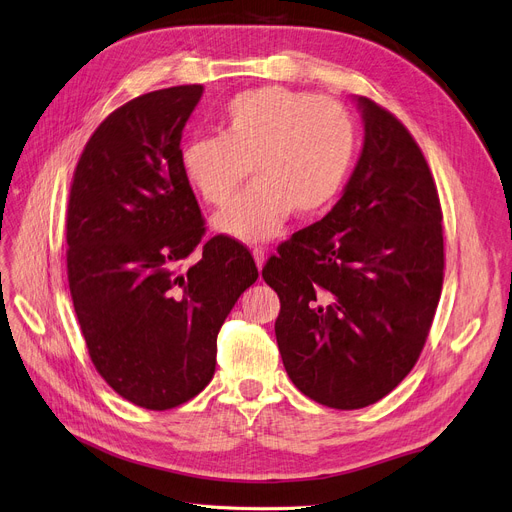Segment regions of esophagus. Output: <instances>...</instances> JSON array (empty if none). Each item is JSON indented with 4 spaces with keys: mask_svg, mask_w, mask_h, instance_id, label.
Segmentation results:
<instances>
[{
    "mask_svg": "<svg viewBox=\"0 0 512 512\" xmlns=\"http://www.w3.org/2000/svg\"><path fill=\"white\" fill-rule=\"evenodd\" d=\"M253 259L257 263V268L261 270L263 263H266V251H263V249H253Z\"/></svg>",
    "mask_w": 512,
    "mask_h": 512,
    "instance_id": "1",
    "label": "esophagus"
}]
</instances>
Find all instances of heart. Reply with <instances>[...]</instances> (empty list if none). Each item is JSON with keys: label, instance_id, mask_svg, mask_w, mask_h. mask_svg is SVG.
<instances>
[{"label": "heart", "instance_id": "obj_1", "mask_svg": "<svg viewBox=\"0 0 512 512\" xmlns=\"http://www.w3.org/2000/svg\"><path fill=\"white\" fill-rule=\"evenodd\" d=\"M221 135L183 143L187 183L221 206L249 175L255 183L213 217L221 234L244 242L274 238L295 211L318 215L337 198L356 154L350 113L331 99L287 86L244 90L225 105Z\"/></svg>", "mask_w": 512, "mask_h": 512}]
</instances>
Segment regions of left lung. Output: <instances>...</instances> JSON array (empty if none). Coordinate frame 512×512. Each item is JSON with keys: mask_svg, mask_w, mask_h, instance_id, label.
<instances>
[{"mask_svg": "<svg viewBox=\"0 0 512 512\" xmlns=\"http://www.w3.org/2000/svg\"><path fill=\"white\" fill-rule=\"evenodd\" d=\"M354 103L365 139L342 198L261 270L280 297L291 382L333 409L373 405L403 382L443 285V215L422 151L390 111Z\"/></svg>", "mask_w": 512, "mask_h": 512, "instance_id": "obj_1", "label": "left lung"}]
</instances>
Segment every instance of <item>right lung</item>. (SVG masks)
I'll return each instance as SVG.
<instances>
[{
    "mask_svg": "<svg viewBox=\"0 0 512 512\" xmlns=\"http://www.w3.org/2000/svg\"><path fill=\"white\" fill-rule=\"evenodd\" d=\"M204 86L147 92L94 130L73 175L67 274L90 358L126 401L164 411L213 380L217 333L257 280L251 253L204 234L179 154Z\"/></svg>",
    "mask_w": 512,
    "mask_h": 512,
    "instance_id": "1",
    "label": "right lung"
}]
</instances>
